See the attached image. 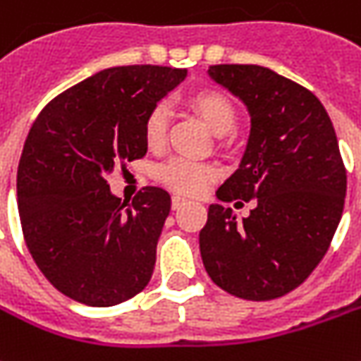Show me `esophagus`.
<instances>
[{
    "label": "esophagus",
    "mask_w": 361,
    "mask_h": 361,
    "mask_svg": "<svg viewBox=\"0 0 361 361\" xmlns=\"http://www.w3.org/2000/svg\"><path fill=\"white\" fill-rule=\"evenodd\" d=\"M185 203H188L185 197H180V195H173V197H171V207H173V209H180Z\"/></svg>",
    "instance_id": "34e87169"
}]
</instances>
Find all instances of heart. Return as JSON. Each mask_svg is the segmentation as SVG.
<instances>
[{
    "label": "heart",
    "mask_w": 361,
    "mask_h": 361,
    "mask_svg": "<svg viewBox=\"0 0 361 361\" xmlns=\"http://www.w3.org/2000/svg\"><path fill=\"white\" fill-rule=\"evenodd\" d=\"M188 102L215 134L231 132L237 124V110L233 106V102L227 94H223L217 88L193 90L188 97ZM168 122H170V112L166 109V104L158 102L148 110L142 124V134H144L146 146L152 152H160L164 148L168 140ZM217 176H219V170L213 164L190 160L181 156L164 161L158 170V180L166 188L183 195H197L201 191H205L217 180Z\"/></svg>",
    "instance_id": "b5f03b06"
}]
</instances>
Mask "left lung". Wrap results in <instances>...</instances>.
<instances>
[{"label":"left lung","instance_id":"1","mask_svg":"<svg viewBox=\"0 0 361 361\" xmlns=\"http://www.w3.org/2000/svg\"><path fill=\"white\" fill-rule=\"evenodd\" d=\"M209 75L251 114L241 166L217 197L257 205L243 221L231 207L209 205L201 259L223 290L273 300L300 286L332 243L345 200L338 138L322 102L271 68L213 65Z\"/></svg>","mask_w":361,"mask_h":361}]
</instances>
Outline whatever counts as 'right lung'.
<instances>
[{
  "mask_svg": "<svg viewBox=\"0 0 361 361\" xmlns=\"http://www.w3.org/2000/svg\"><path fill=\"white\" fill-rule=\"evenodd\" d=\"M185 68H104L55 97L29 130L17 168L27 249L49 283L88 306H114L146 288L170 193L156 185L132 203L110 193L106 173L148 152V110Z\"/></svg>",
  "mask_w": 361,
  "mask_h": 361,
  "instance_id": "obj_1",
  "label": "right lung"
}]
</instances>
